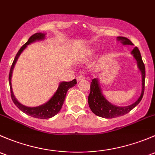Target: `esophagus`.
Masks as SVG:
<instances>
[{"instance_id": "obj_1", "label": "esophagus", "mask_w": 155, "mask_h": 155, "mask_svg": "<svg viewBox=\"0 0 155 155\" xmlns=\"http://www.w3.org/2000/svg\"><path fill=\"white\" fill-rule=\"evenodd\" d=\"M85 77H84V75H82V74H81V75H79V76H78V78H77V81H78V82H79V81H82V80H84L85 79Z\"/></svg>"}]
</instances>
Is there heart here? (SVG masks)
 <instances>
[{
    "label": "heart",
    "instance_id": "obj_1",
    "mask_svg": "<svg viewBox=\"0 0 155 155\" xmlns=\"http://www.w3.org/2000/svg\"><path fill=\"white\" fill-rule=\"evenodd\" d=\"M94 51L93 50H91V51H89V54H92V52H93Z\"/></svg>",
    "mask_w": 155,
    "mask_h": 155
}]
</instances>
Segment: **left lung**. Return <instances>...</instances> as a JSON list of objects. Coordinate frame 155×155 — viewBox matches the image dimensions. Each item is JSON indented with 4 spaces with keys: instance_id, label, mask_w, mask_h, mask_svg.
Wrapping results in <instances>:
<instances>
[{
    "instance_id": "left-lung-1",
    "label": "left lung",
    "mask_w": 155,
    "mask_h": 155,
    "mask_svg": "<svg viewBox=\"0 0 155 155\" xmlns=\"http://www.w3.org/2000/svg\"><path fill=\"white\" fill-rule=\"evenodd\" d=\"M118 39H119V40H122L124 45H133L131 41L129 40L126 37L119 36ZM131 53L133 54L134 57L137 60L138 67L141 71L142 76H143V90H142V93L140 98L135 103H134L131 105H129V106H115V105L110 103L109 101H107V100H106V98L103 96L99 85H98V80L95 78V79L92 80L90 84V92H89L88 97V103L89 108L92 111V113H94L98 116L105 118V119H112V118L123 116V115L127 114V113L130 112L132 109H134L143 98L145 89V78H146L145 65L143 63V60H142L141 54H140L138 48L135 47Z\"/></svg>"
}]
</instances>
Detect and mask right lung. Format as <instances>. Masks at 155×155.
<instances>
[{
  "instance_id": "obj_1",
  "label": "right lung",
  "mask_w": 155,
  "mask_h": 155,
  "mask_svg": "<svg viewBox=\"0 0 155 155\" xmlns=\"http://www.w3.org/2000/svg\"><path fill=\"white\" fill-rule=\"evenodd\" d=\"M45 37V34L42 33H36L35 34L32 35L29 38L28 41L25 43V45H22V47L19 49V51L17 53L16 56H15V59L13 60L12 66H11L10 71H9V87H10V92H11V98H12V101L14 102L15 105L25 113L27 115L32 116V117L37 118V119H49L53 116H55L60 109L62 108L63 103H64L65 98L67 92H68V89L74 87L76 84H77V81L76 79H74L71 81H68V82H62L61 84L59 86L58 89H57V92L54 95V96L49 100L45 104L41 105V106L36 107H28L24 106L21 104H20L17 101L16 98H15L12 92V85H11V78H12V70H13L14 66H15V63H16L17 60H18L19 55L22 52V51L27 47L28 45L30 44L31 42H34L36 40H40V39H43Z\"/></svg>"
}]
</instances>
